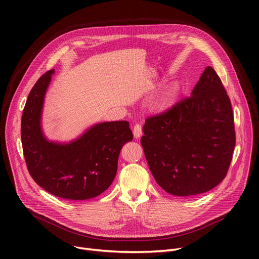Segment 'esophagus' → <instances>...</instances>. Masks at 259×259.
<instances>
[{"label":"esophagus","mask_w":259,"mask_h":259,"mask_svg":"<svg viewBox=\"0 0 259 259\" xmlns=\"http://www.w3.org/2000/svg\"><path fill=\"white\" fill-rule=\"evenodd\" d=\"M142 134H143L142 127H141V125L137 124V125L133 127V135H134V138L135 139H140L142 137Z\"/></svg>","instance_id":"obj_1"}]
</instances>
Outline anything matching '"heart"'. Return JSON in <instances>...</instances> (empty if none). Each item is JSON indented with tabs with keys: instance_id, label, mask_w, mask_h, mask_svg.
I'll return each mask as SVG.
<instances>
[{
	"instance_id": "obj_1",
	"label": "heart",
	"mask_w": 259,
	"mask_h": 259,
	"mask_svg": "<svg viewBox=\"0 0 259 259\" xmlns=\"http://www.w3.org/2000/svg\"><path fill=\"white\" fill-rule=\"evenodd\" d=\"M176 99V90L175 88L168 89L164 94H161L155 103L156 108L160 111H164L169 109L175 102Z\"/></svg>"
}]
</instances>
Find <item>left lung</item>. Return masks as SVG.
I'll return each mask as SVG.
<instances>
[{
	"label": "left lung",
	"instance_id": "8db88e82",
	"mask_svg": "<svg viewBox=\"0 0 259 259\" xmlns=\"http://www.w3.org/2000/svg\"><path fill=\"white\" fill-rule=\"evenodd\" d=\"M141 144L156 183L169 194L194 196L219 185L235 147L232 106L212 67L188 99L148 118Z\"/></svg>",
	"mask_w": 259,
	"mask_h": 259
}]
</instances>
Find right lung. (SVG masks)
I'll return each mask as SVG.
<instances>
[{
    "label": "right lung",
    "instance_id": "add662e5",
    "mask_svg": "<svg viewBox=\"0 0 259 259\" xmlns=\"http://www.w3.org/2000/svg\"><path fill=\"white\" fill-rule=\"evenodd\" d=\"M54 69L31 89L23 110L21 139L27 168L34 182L61 198L85 200L112 184L121 147L132 141L127 120L97 122L69 142L49 140L42 117Z\"/></svg>",
    "mask_w": 259,
    "mask_h": 259
}]
</instances>
